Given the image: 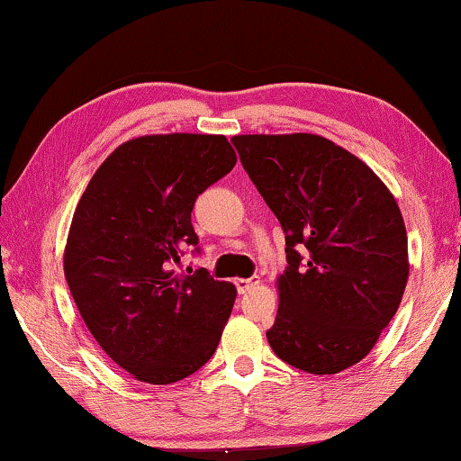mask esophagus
Returning a JSON list of instances; mask_svg holds the SVG:
<instances>
[{"mask_svg":"<svg viewBox=\"0 0 461 461\" xmlns=\"http://www.w3.org/2000/svg\"><path fill=\"white\" fill-rule=\"evenodd\" d=\"M254 285H258V279H242V277L236 279V287H238L240 294H246Z\"/></svg>","mask_w":461,"mask_h":461,"instance_id":"esophagus-1","label":"esophagus"}]
</instances>
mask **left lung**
I'll return each instance as SVG.
<instances>
[{
  "instance_id": "1",
  "label": "left lung",
  "mask_w": 461,
  "mask_h": 461,
  "mask_svg": "<svg viewBox=\"0 0 461 461\" xmlns=\"http://www.w3.org/2000/svg\"><path fill=\"white\" fill-rule=\"evenodd\" d=\"M231 142L285 233L269 346L311 375L354 366L379 341L408 284V233L395 196L325 136L238 134Z\"/></svg>"
}]
</instances>
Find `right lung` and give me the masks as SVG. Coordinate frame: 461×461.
<instances>
[{
  "mask_svg": "<svg viewBox=\"0 0 461 461\" xmlns=\"http://www.w3.org/2000/svg\"><path fill=\"white\" fill-rule=\"evenodd\" d=\"M236 161L223 134L139 136L80 196L64 250L68 287L103 352L136 381H182L215 354L236 285L174 265L198 244L196 196Z\"/></svg>",
  "mask_w": 461,
  "mask_h": 461,
  "instance_id": "add662e5",
  "label": "right lung"
}]
</instances>
